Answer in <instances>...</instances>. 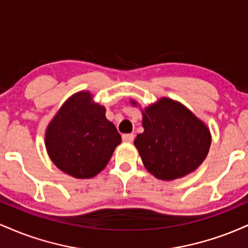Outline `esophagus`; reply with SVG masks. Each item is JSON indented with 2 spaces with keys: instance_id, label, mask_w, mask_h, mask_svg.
I'll return each mask as SVG.
<instances>
[{
  "instance_id": "34e87169",
  "label": "esophagus",
  "mask_w": 248,
  "mask_h": 248,
  "mask_svg": "<svg viewBox=\"0 0 248 248\" xmlns=\"http://www.w3.org/2000/svg\"><path fill=\"white\" fill-rule=\"evenodd\" d=\"M122 140L124 142H133L134 141V134L130 133V134H124L122 135Z\"/></svg>"
}]
</instances>
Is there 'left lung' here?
I'll return each instance as SVG.
<instances>
[{
  "label": "left lung",
  "instance_id": "left-lung-1",
  "mask_svg": "<svg viewBox=\"0 0 248 248\" xmlns=\"http://www.w3.org/2000/svg\"><path fill=\"white\" fill-rule=\"evenodd\" d=\"M142 114L144 132L136 136L134 144L155 177L164 181L183 177L205 160L211 135L183 105L163 98Z\"/></svg>",
  "mask_w": 248,
  "mask_h": 248
}]
</instances>
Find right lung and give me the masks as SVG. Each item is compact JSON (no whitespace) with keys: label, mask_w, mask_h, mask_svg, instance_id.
<instances>
[{"label":"right lung","mask_w":248,"mask_h":248,"mask_svg":"<svg viewBox=\"0 0 248 248\" xmlns=\"http://www.w3.org/2000/svg\"><path fill=\"white\" fill-rule=\"evenodd\" d=\"M121 135L105 116V108L92 102L88 92L77 93L50 122L45 144L51 160L76 178H90L107 166Z\"/></svg>","instance_id":"right-lung-1"}]
</instances>
